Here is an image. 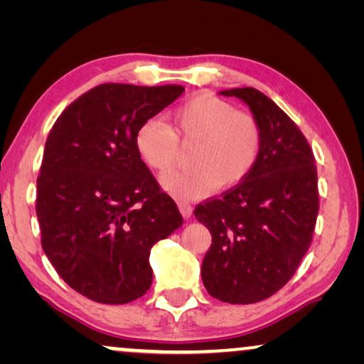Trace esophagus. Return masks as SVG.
Instances as JSON below:
<instances>
[{"label":"esophagus","instance_id":"1","mask_svg":"<svg viewBox=\"0 0 364 364\" xmlns=\"http://www.w3.org/2000/svg\"><path fill=\"white\" fill-rule=\"evenodd\" d=\"M178 210H181L183 218H191V217H192V207H191V203L181 202V203H178Z\"/></svg>","mask_w":364,"mask_h":364}]
</instances>
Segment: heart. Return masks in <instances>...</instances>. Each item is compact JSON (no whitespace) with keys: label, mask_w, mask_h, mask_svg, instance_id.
Returning <instances> with one entry per match:
<instances>
[{"label":"heart","mask_w":364,"mask_h":364,"mask_svg":"<svg viewBox=\"0 0 364 364\" xmlns=\"http://www.w3.org/2000/svg\"><path fill=\"white\" fill-rule=\"evenodd\" d=\"M173 129L161 119L139 126L134 142L139 157L157 173L176 166L181 142L196 144L191 171L167 173L162 186L178 198H200L213 188L228 191L250 176L262 152V127L250 112L200 92L172 112Z\"/></svg>","instance_id":"obj_1"}]
</instances>
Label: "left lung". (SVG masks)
Returning a JSON list of instances; mask_svg holds the SVG:
<instances>
[{"instance_id": "left-lung-1", "label": "left lung", "mask_w": 364, "mask_h": 364, "mask_svg": "<svg viewBox=\"0 0 364 364\" xmlns=\"http://www.w3.org/2000/svg\"><path fill=\"white\" fill-rule=\"evenodd\" d=\"M222 94L248 104L262 127V152L245 181L193 213L212 233L202 262L208 295L248 305L285 287L310 248L320 210L318 173L306 137L270 97L253 87Z\"/></svg>"}]
</instances>
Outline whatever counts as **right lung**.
I'll return each mask as SVG.
<instances>
[{
    "mask_svg": "<svg viewBox=\"0 0 364 364\" xmlns=\"http://www.w3.org/2000/svg\"><path fill=\"white\" fill-rule=\"evenodd\" d=\"M182 92L176 84H99L49 131L36 182L41 245L58 275L89 300L141 298L152 283L151 248L183 223L134 142L139 126Z\"/></svg>",
    "mask_w": 364,
    "mask_h": 364,
    "instance_id": "obj_1",
    "label": "right lung"
}]
</instances>
